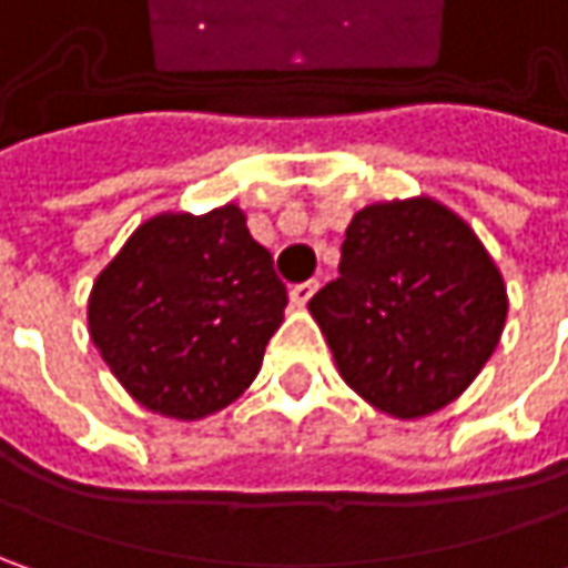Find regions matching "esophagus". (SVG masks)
<instances>
[{
	"instance_id": "34e87169",
	"label": "esophagus",
	"mask_w": 568,
	"mask_h": 568,
	"mask_svg": "<svg viewBox=\"0 0 568 568\" xmlns=\"http://www.w3.org/2000/svg\"><path fill=\"white\" fill-rule=\"evenodd\" d=\"M313 294H316V281H303V284H294V287H291V303H294V306H306Z\"/></svg>"
}]
</instances>
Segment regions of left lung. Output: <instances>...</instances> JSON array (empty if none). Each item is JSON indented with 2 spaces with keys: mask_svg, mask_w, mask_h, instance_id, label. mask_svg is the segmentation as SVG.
<instances>
[{
  "mask_svg": "<svg viewBox=\"0 0 568 568\" xmlns=\"http://www.w3.org/2000/svg\"><path fill=\"white\" fill-rule=\"evenodd\" d=\"M506 310L484 243L433 199L357 211L338 277L310 300L344 382L402 420L468 388L499 344Z\"/></svg>",
  "mask_w": 568,
  "mask_h": 568,
  "instance_id": "left-lung-1",
  "label": "left lung"
}]
</instances>
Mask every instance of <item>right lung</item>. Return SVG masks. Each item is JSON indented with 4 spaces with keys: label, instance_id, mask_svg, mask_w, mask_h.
<instances>
[{
    "label": "right lung",
    "instance_id": "right-lung-1",
    "mask_svg": "<svg viewBox=\"0 0 568 568\" xmlns=\"http://www.w3.org/2000/svg\"><path fill=\"white\" fill-rule=\"evenodd\" d=\"M287 287L246 214H161L100 272L88 325L122 388L154 414L199 420L240 398L284 322Z\"/></svg>",
    "mask_w": 568,
    "mask_h": 568
}]
</instances>
